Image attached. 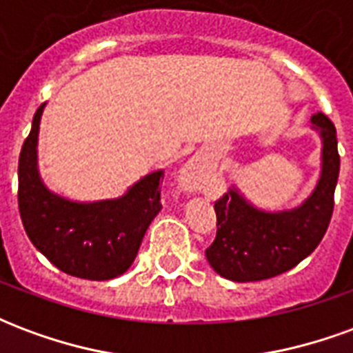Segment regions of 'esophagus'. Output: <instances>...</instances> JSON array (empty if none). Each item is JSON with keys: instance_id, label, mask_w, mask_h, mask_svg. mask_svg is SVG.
<instances>
[{"instance_id": "obj_1", "label": "esophagus", "mask_w": 353, "mask_h": 353, "mask_svg": "<svg viewBox=\"0 0 353 353\" xmlns=\"http://www.w3.org/2000/svg\"><path fill=\"white\" fill-rule=\"evenodd\" d=\"M199 166H200L199 159H192V161L189 162V164H187V170H185V176H191V174H194V172L199 170Z\"/></svg>"}]
</instances>
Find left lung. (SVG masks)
<instances>
[{"label":"left lung","instance_id":"8db88e82","mask_svg":"<svg viewBox=\"0 0 353 353\" xmlns=\"http://www.w3.org/2000/svg\"><path fill=\"white\" fill-rule=\"evenodd\" d=\"M321 138V174L301 206L263 212L232 187L215 202L217 234L206 250L215 272L232 281L274 278L310 255L325 234L334 208V187L341 170L334 124L323 113L312 115Z\"/></svg>","mask_w":353,"mask_h":353}]
</instances>
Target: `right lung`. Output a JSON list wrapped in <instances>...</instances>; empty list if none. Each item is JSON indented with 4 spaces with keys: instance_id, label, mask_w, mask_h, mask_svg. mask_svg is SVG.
<instances>
[{
    "instance_id": "obj_1",
    "label": "right lung",
    "mask_w": 353,
    "mask_h": 353,
    "mask_svg": "<svg viewBox=\"0 0 353 353\" xmlns=\"http://www.w3.org/2000/svg\"><path fill=\"white\" fill-rule=\"evenodd\" d=\"M45 103L32 121L19 159V210L32 244L62 272L111 280L138 255L147 227L161 212L164 172L141 177L121 199L73 202L49 191L37 170V134Z\"/></svg>"
}]
</instances>
